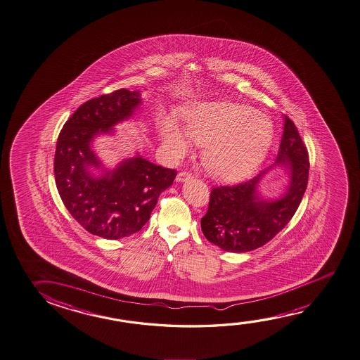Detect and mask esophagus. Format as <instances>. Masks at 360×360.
Returning a JSON list of instances; mask_svg holds the SVG:
<instances>
[{"label": "esophagus", "mask_w": 360, "mask_h": 360, "mask_svg": "<svg viewBox=\"0 0 360 360\" xmlns=\"http://www.w3.org/2000/svg\"><path fill=\"white\" fill-rule=\"evenodd\" d=\"M189 178H192V173H191V172H179L177 176V182H184V181H187V179H189Z\"/></svg>", "instance_id": "1"}]
</instances>
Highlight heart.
<instances>
[{
    "label": "heart",
    "instance_id": "1",
    "mask_svg": "<svg viewBox=\"0 0 360 360\" xmlns=\"http://www.w3.org/2000/svg\"><path fill=\"white\" fill-rule=\"evenodd\" d=\"M184 133L206 144L202 160L216 177H246L265 160L274 141L271 119L251 106L232 101L200 103L184 115ZM167 144L183 153L188 142L177 125L167 120L162 127Z\"/></svg>",
    "mask_w": 360,
    "mask_h": 360
}]
</instances>
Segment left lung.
Returning <instances> with one entry per match:
<instances>
[{"instance_id": "obj_1", "label": "left lung", "mask_w": 360, "mask_h": 360, "mask_svg": "<svg viewBox=\"0 0 360 360\" xmlns=\"http://www.w3.org/2000/svg\"><path fill=\"white\" fill-rule=\"evenodd\" d=\"M276 165L291 169L289 188L280 200L270 202L256 195L266 171L235 186L213 187L200 219L208 241L229 252H248L271 241L289 224L305 193L310 168L307 147L289 117H285Z\"/></svg>"}]
</instances>
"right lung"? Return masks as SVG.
I'll return each mask as SVG.
<instances>
[{
    "mask_svg": "<svg viewBox=\"0 0 360 360\" xmlns=\"http://www.w3.org/2000/svg\"><path fill=\"white\" fill-rule=\"evenodd\" d=\"M139 104L138 91L119 89L85 101L60 131L53 158L56 187L71 216L95 236L118 240L142 230L160 193L177 176L176 169L139 155L101 177L89 174L88 165L101 167L90 149L93 138L112 131Z\"/></svg>",
    "mask_w": 360,
    "mask_h": 360,
    "instance_id": "1",
    "label": "right lung"
}]
</instances>
